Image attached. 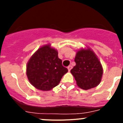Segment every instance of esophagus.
Masks as SVG:
<instances>
[{"label":"esophagus","mask_w":123,"mask_h":123,"mask_svg":"<svg viewBox=\"0 0 123 123\" xmlns=\"http://www.w3.org/2000/svg\"><path fill=\"white\" fill-rule=\"evenodd\" d=\"M72 69V66H71V65H69V66H68V71H70V70Z\"/></svg>","instance_id":"esophagus-1"}]
</instances>
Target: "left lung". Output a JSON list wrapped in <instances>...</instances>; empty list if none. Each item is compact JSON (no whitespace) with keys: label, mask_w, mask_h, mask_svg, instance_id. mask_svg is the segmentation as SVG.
<instances>
[{"label":"left lung","mask_w":123,"mask_h":123,"mask_svg":"<svg viewBox=\"0 0 123 123\" xmlns=\"http://www.w3.org/2000/svg\"><path fill=\"white\" fill-rule=\"evenodd\" d=\"M76 65L71 70L79 88L89 90L97 87L102 80L103 68L95 52L91 48L81 49L76 52Z\"/></svg>","instance_id":"8db88e82"}]
</instances>
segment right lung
<instances>
[{
    "label": "right lung",
    "instance_id": "obj_1",
    "mask_svg": "<svg viewBox=\"0 0 123 123\" xmlns=\"http://www.w3.org/2000/svg\"><path fill=\"white\" fill-rule=\"evenodd\" d=\"M58 51L48 44L41 47L27 63L26 75L37 89L49 91L59 84L68 69L63 67Z\"/></svg>",
    "mask_w": 123,
    "mask_h": 123
}]
</instances>
